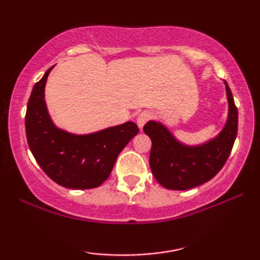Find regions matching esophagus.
<instances>
[{
  "mask_svg": "<svg viewBox=\"0 0 260 260\" xmlns=\"http://www.w3.org/2000/svg\"><path fill=\"white\" fill-rule=\"evenodd\" d=\"M149 119H150V113H149L148 111L141 112L140 115L137 116V125H138V127H140V129H142L144 124L147 123Z\"/></svg>",
  "mask_w": 260,
  "mask_h": 260,
  "instance_id": "obj_1",
  "label": "esophagus"
}]
</instances>
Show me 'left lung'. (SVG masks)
<instances>
[{
    "label": "left lung",
    "instance_id": "obj_1",
    "mask_svg": "<svg viewBox=\"0 0 260 260\" xmlns=\"http://www.w3.org/2000/svg\"><path fill=\"white\" fill-rule=\"evenodd\" d=\"M229 117L218 136L204 144L186 145L156 120L143 130L151 140L150 168L157 182L167 189L186 190L212 180L225 165L238 133V109L225 81Z\"/></svg>",
    "mask_w": 260,
    "mask_h": 260
}]
</instances>
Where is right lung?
<instances>
[{
	"instance_id": "add662e5",
	"label": "right lung",
	"mask_w": 260,
	"mask_h": 260,
	"mask_svg": "<svg viewBox=\"0 0 260 260\" xmlns=\"http://www.w3.org/2000/svg\"><path fill=\"white\" fill-rule=\"evenodd\" d=\"M34 85L26 112V135L38 165L60 186L72 189L99 187L110 176L119 152L138 134L134 122L74 135L52 122L45 102V86L52 69Z\"/></svg>"
}]
</instances>
